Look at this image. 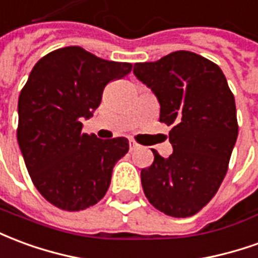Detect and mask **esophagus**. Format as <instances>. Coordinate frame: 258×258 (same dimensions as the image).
I'll return each mask as SVG.
<instances>
[{
    "label": "esophagus",
    "instance_id": "obj_1",
    "mask_svg": "<svg viewBox=\"0 0 258 258\" xmlns=\"http://www.w3.org/2000/svg\"><path fill=\"white\" fill-rule=\"evenodd\" d=\"M129 149H131V151H135V150L140 149V144H138L136 142L131 140V142H129Z\"/></svg>",
    "mask_w": 258,
    "mask_h": 258
}]
</instances>
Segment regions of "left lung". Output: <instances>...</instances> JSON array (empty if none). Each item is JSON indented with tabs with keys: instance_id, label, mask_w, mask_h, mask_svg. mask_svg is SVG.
Returning <instances> with one entry per match:
<instances>
[{
	"instance_id": "left-lung-1",
	"label": "left lung",
	"mask_w": 258,
	"mask_h": 258,
	"mask_svg": "<svg viewBox=\"0 0 258 258\" xmlns=\"http://www.w3.org/2000/svg\"><path fill=\"white\" fill-rule=\"evenodd\" d=\"M133 74L158 98L160 122L172 126V154L153 150L154 161L142 169L144 195L161 213L191 217L225 178L239 131L235 97L221 68L190 51L138 62Z\"/></svg>"
}]
</instances>
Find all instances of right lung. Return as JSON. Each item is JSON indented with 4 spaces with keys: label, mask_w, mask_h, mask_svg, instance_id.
Segmentation results:
<instances>
[{
    "label": "right lung",
    "mask_w": 258,
    "mask_h": 258,
    "mask_svg": "<svg viewBox=\"0 0 258 258\" xmlns=\"http://www.w3.org/2000/svg\"><path fill=\"white\" fill-rule=\"evenodd\" d=\"M131 71L129 62L101 59L78 45L52 51L32 69L18 101L16 136L33 183L52 206L80 211L105 196L129 142L83 133L82 120L93 116L105 86Z\"/></svg>",
    "instance_id": "right-lung-1"
}]
</instances>
